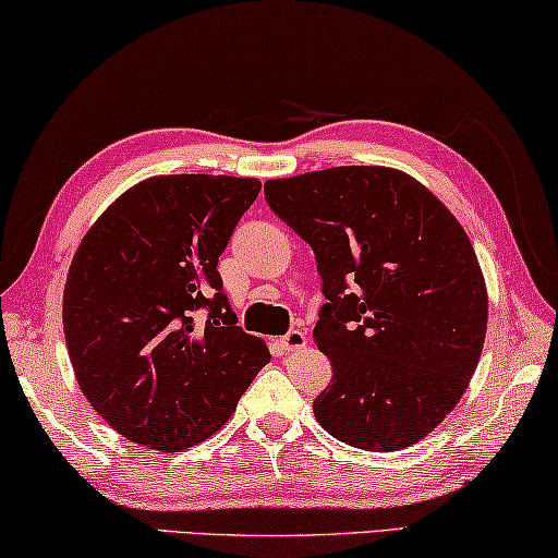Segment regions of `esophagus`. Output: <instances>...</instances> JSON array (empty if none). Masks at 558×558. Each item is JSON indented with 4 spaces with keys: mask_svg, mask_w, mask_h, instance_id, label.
<instances>
[{
    "mask_svg": "<svg viewBox=\"0 0 558 558\" xmlns=\"http://www.w3.org/2000/svg\"><path fill=\"white\" fill-rule=\"evenodd\" d=\"M305 344H307V332L305 330H290L288 335H282V338H280V348L286 352L303 350Z\"/></svg>",
    "mask_w": 558,
    "mask_h": 558,
    "instance_id": "34e87169",
    "label": "esophagus"
}]
</instances>
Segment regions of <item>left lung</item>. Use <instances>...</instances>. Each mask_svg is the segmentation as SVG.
I'll return each instance as SVG.
<instances>
[{"label":"left lung","instance_id":"obj_1","mask_svg":"<svg viewBox=\"0 0 558 558\" xmlns=\"http://www.w3.org/2000/svg\"><path fill=\"white\" fill-rule=\"evenodd\" d=\"M263 191L323 278L313 335L332 385L313 402L320 427L367 452L417 445L462 400L484 348L489 298L464 228L387 166H335Z\"/></svg>","mask_w":558,"mask_h":558}]
</instances>
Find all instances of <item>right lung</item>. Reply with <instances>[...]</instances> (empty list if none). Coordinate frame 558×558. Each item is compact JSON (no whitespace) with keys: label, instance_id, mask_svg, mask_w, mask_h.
Returning a JSON list of instances; mask_svg holds the SVG:
<instances>
[{"label":"right lung","instance_id":"right-lung-1","mask_svg":"<svg viewBox=\"0 0 558 558\" xmlns=\"http://www.w3.org/2000/svg\"><path fill=\"white\" fill-rule=\"evenodd\" d=\"M258 193V179L154 175L76 247L61 313L69 360L99 417L141 447L181 452L216 435L270 362L268 344L235 325L218 272Z\"/></svg>","mask_w":558,"mask_h":558}]
</instances>
